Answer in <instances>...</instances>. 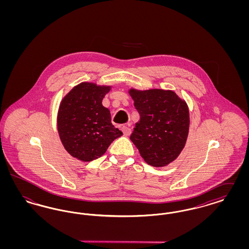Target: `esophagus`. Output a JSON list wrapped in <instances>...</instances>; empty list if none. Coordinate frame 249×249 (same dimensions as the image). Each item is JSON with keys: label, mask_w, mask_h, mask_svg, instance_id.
<instances>
[{"label": "esophagus", "mask_w": 249, "mask_h": 249, "mask_svg": "<svg viewBox=\"0 0 249 249\" xmlns=\"http://www.w3.org/2000/svg\"><path fill=\"white\" fill-rule=\"evenodd\" d=\"M121 130H122V132H123V134H124L125 136H129L130 134V132H131V130H130L129 125L122 126V127H121Z\"/></svg>", "instance_id": "obj_1"}]
</instances>
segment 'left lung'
Listing matches in <instances>:
<instances>
[{
	"label": "left lung",
	"instance_id": "8db88e82",
	"mask_svg": "<svg viewBox=\"0 0 249 249\" xmlns=\"http://www.w3.org/2000/svg\"><path fill=\"white\" fill-rule=\"evenodd\" d=\"M140 120L130 139L142 159L161 167L175 160L187 141L190 114L187 104L172 90L130 89Z\"/></svg>",
	"mask_w": 249,
	"mask_h": 249
}]
</instances>
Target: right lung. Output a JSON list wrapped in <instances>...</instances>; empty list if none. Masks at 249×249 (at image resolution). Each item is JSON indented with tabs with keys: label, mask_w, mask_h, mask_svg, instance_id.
Returning a JSON list of instances; mask_svg holds the SVG:
<instances>
[{
	"label": "right lung",
	"mask_w": 249,
	"mask_h": 249,
	"mask_svg": "<svg viewBox=\"0 0 249 249\" xmlns=\"http://www.w3.org/2000/svg\"><path fill=\"white\" fill-rule=\"evenodd\" d=\"M109 90L110 87L81 83L60 103V140L68 153L80 160L91 161L100 158L110 143L122 135V131L111 123L110 111L102 105Z\"/></svg>",
	"instance_id": "right-lung-1"
}]
</instances>
